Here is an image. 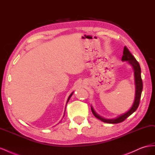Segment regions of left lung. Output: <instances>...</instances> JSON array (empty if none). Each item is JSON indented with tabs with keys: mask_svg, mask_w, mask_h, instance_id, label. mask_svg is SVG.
Here are the masks:
<instances>
[{
	"mask_svg": "<svg viewBox=\"0 0 155 155\" xmlns=\"http://www.w3.org/2000/svg\"><path fill=\"white\" fill-rule=\"evenodd\" d=\"M121 61H128V63H129L131 66L133 67L134 70V83L136 87L134 101L132 107H131L130 109L127 112H126L125 113L121 114L117 117V118L113 119H105L104 118H103V117L96 113L95 110H94L92 107L91 106V110L94 116L97 119L100 120L101 121H104L105 123L118 124L120 122H122V121H124L127 118H128L130 115H131L134 112H135L139 106L140 97H141V94L143 89V83L141 77V68H140V66L137 59L134 58V56L130 52L129 50L126 46H125L124 49L123 56L122 58H121Z\"/></svg>",
	"mask_w": 155,
	"mask_h": 155,
	"instance_id": "left-lung-1",
	"label": "left lung"
}]
</instances>
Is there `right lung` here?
Instances as JSON below:
<instances>
[{"instance_id": "1", "label": "right lung", "mask_w": 155, "mask_h": 155, "mask_svg": "<svg viewBox=\"0 0 155 155\" xmlns=\"http://www.w3.org/2000/svg\"><path fill=\"white\" fill-rule=\"evenodd\" d=\"M73 93H74V92H72V93L71 94H70V95L69 96V97H68V100H67V104H68V101H69V100H70V97H71L72 95L73 94ZM65 108H66V107H65ZM64 116H63V117H64Z\"/></svg>"}]
</instances>
